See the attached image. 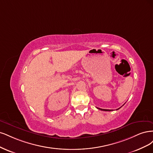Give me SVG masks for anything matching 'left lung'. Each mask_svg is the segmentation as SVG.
<instances>
[{"label": "left lung", "instance_id": "obj_1", "mask_svg": "<svg viewBox=\"0 0 153 153\" xmlns=\"http://www.w3.org/2000/svg\"><path fill=\"white\" fill-rule=\"evenodd\" d=\"M122 107V106H121ZM121 107H120L119 109H116V110H118V109H120ZM98 109H100V110H101V111H113V110H111V109H100V108H98V107H97Z\"/></svg>", "mask_w": 153, "mask_h": 153}]
</instances>
